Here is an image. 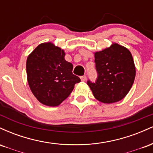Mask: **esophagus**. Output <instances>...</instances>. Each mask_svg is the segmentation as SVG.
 Masks as SVG:
<instances>
[{
  "label": "esophagus",
  "mask_w": 153,
  "mask_h": 153,
  "mask_svg": "<svg viewBox=\"0 0 153 153\" xmlns=\"http://www.w3.org/2000/svg\"><path fill=\"white\" fill-rule=\"evenodd\" d=\"M80 80H81V81H85L86 80V75H82L80 77Z\"/></svg>",
  "instance_id": "34e87169"
}]
</instances>
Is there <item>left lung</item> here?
<instances>
[{"instance_id": "1", "label": "left lung", "mask_w": 153, "mask_h": 153, "mask_svg": "<svg viewBox=\"0 0 153 153\" xmlns=\"http://www.w3.org/2000/svg\"><path fill=\"white\" fill-rule=\"evenodd\" d=\"M94 57L98 77L96 82H87L94 97L104 103L121 101L130 91L136 74L131 52L114 43L95 52Z\"/></svg>"}]
</instances>
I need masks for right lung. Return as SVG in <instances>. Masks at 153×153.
Returning <instances> with one entry per match:
<instances>
[{"label": "right lung", "mask_w": 153, "mask_h": 153, "mask_svg": "<svg viewBox=\"0 0 153 153\" xmlns=\"http://www.w3.org/2000/svg\"><path fill=\"white\" fill-rule=\"evenodd\" d=\"M64 50L54 44H40L28 56L26 75L29 87L44 105L57 106L65 100L80 79L73 75L72 63L65 59Z\"/></svg>", "instance_id": "1"}]
</instances>
